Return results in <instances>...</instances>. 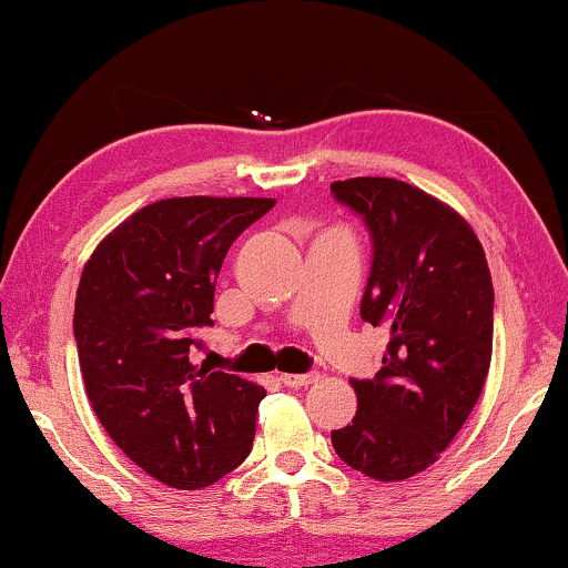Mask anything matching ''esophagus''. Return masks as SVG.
Here are the masks:
<instances>
[{
  "mask_svg": "<svg viewBox=\"0 0 568 568\" xmlns=\"http://www.w3.org/2000/svg\"><path fill=\"white\" fill-rule=\"evenodd\" d=\"M278 381L290 388H302V386H311V383L318 381V373H302V375L284 373V375H278Z\"/></svg>",
  "mask_w": 568,
  "mask_h": 568,
  "instance_id": "34e87169",
  "label": "esophagus"
}]
</instances>
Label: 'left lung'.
Returning <instances> with one entry per match:
<instances>
[{
  "label": "left lung",
  "instance_id": "8db88e82",
  "mask_svg": "<svg viewBox=\"0 0 568 568\" xmlns=\"http://www.w3.org/2000/svg\"><path fill=\"white\" fill-rule=\"evenodd\" d=\"M331 193L373 237L359 315L392 331L375 378H352L357 415L331 430V444L373 480H407L446 452L480 399L493 352L490 268L473 226L415 185L352 176Z\"/></svg>",
  "mask_w": 568,
  "mask_h": 568
}]
</instances>
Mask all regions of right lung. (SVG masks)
Here are the masks:
<instances>
[{"instance_id": "1", "label": "right lung", "mask_w": 568, "mask_h": 568, "mask_svg": "<svg viewBox=\"0 0 568 568\" xmlns=\"http://www.w3.org/2000/svg\"><path fill=\"white\" fill-rule=\"evenodd\" d=\"M274 197H166L132 213L85 263L75 297L80 373L95 417L143 473L209 488L247 459L263 392L193 363L213 326L226 250Z\"/></svg>"}]
</instances>
